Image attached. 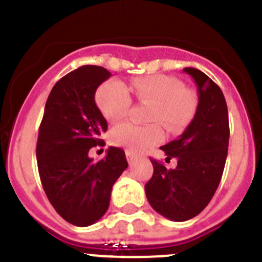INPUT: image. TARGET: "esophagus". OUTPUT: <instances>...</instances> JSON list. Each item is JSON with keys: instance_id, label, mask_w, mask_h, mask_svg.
Instances as JSON below:
<instances>
[{"instance_id": "obj_1", "label": "esophagus", "mask_w": 262, "mask_h": 262, "mask_svg": "<svg viewBox=\"0 0 262 262\" xmlns=\"http://www.w3.org/2000/svg\"><path fill=\"white\" fill-rule=\"evenodd\" d=\"M126 157L127 160H128V163H133L134 160L136 159V155L131 151H126Z\"/></svg>"}]
</instances>
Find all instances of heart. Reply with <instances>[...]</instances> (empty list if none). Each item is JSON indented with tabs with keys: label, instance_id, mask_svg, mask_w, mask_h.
Listing matches in <instances>:
<instances>
[{
	"label": "heart",
	"instance_id": "b5f03b06",
	"mask_svg": "<svg viewBox=\"0 0 262 262\" xmlns=\"http://www.w3.org/2000/svg\"><path fill=\"white\" fill-rule=\"evenodd\" d=\"M131 90L139 102L154 105L148 120L154 124L139 126L126 122L114 127L110 142L127 151L142 152L164 139L161 123L169 131L181 128L191 119L195 108V98L190 90L182 89L181 82L164 75L147 76L129 81ZM123 82L108 80L98 88L96 103L107 122H118L124 118L133 105V98Z\"/></svg>",
	"mask_w": 262,
	"mask_h": 262
}]
</instances>
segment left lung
I'll use <instances>...</instances> for the list:
<instances>
[{
  "mask_svg": "<svg viewBox=\"0 0 262 262\" xmlns=\"http://www.w3.org/2000/svg\"><path fill=\"white\" fill-rule=\"evenodd\" d=\"M198 88V106L191 123L176 140L160 147L177 166L168 169L151 159L154 176L145 184L152 209L174 222L196 216L209 205L226 165L230 123L223 92L195 68H184Z\"/></svg>",
  "mask_w": 262,
  "mask_h": 262,
  "instance_id": "left-lung-1",
  "label": "left lung"
}]
</instances>
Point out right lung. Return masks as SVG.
Segmentation results:
<instances>
[{"label": "right lung", "instance_id": "obj_1", "mask_svg": "<svg viewBox=\"0 0 262 262\" xmlns=\"http://www.w3.org/2000/svg\"><path fill=\"white\" fill-rule=\"evenodd\" d=\"M111 76L103 67L82 66L57 81L39 127L36 160L41 186L57 214L86 227L107 211L113 185L128 166L123 149L110 147L99 161L90 148L102 147L107 122L94 102L99 85Z\"/></svg>", "mask_w": 262, "mask_h": 262}]
</instances>
